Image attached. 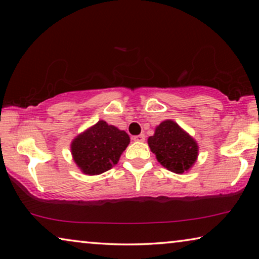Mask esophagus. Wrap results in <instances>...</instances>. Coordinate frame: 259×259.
<instances>
[{
  "label": "esophagus",
  "instance_id": "esophagus-1",
  "mask_svg": "<svg viewBox=\"0 0 259 259\" xmlns=\"http://www.w3.org/2000/svg\"><path fill=\"white\" fill-rule=\"evenodd\" d=\"M133 140L134 141H140V143H143V141H145V134H139V136L133 137Z\"/></svg>",
  "mask_w": 259,
  "mask_h": 259
}]
</instances>
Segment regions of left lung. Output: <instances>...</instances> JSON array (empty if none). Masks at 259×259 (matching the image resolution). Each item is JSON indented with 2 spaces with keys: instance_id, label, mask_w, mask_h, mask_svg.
Instances as JSON below:
<instances>
[{
  "instance_id": "8db88e82",
  "label": "left lung",
  "mask_w": 259,
  "mask_h": 259,
  "mask_svg": "<svg viewBox=\"0 0 259 259\" xmlns=\"http://www.w3.org/2000/svg\"><path fill=\"white\" fill-rule=\"evenodd\" d=\"M148 146L157 160L175 173H184L192 167L198 157L196 140L172 120H165L148 138Z\"/></svg>"
}]
</instances>
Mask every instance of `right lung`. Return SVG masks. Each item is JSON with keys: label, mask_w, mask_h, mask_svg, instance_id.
Returning a JSON list of instances; mask_svg holds the SVG:
<instances>
[{"label": "right lung", "mask_w": 259, "mask_h": 259, "mask_svg": "<svg viewBox=\"0 0 259 259\" xmlns=\"http://www.w3.org/2000/svg\"><path fill=\"white\" fill-rule=\"evenodd\" d=\"M130 144L125 131L100 120L72 141L74 161L84 175L97 176L118 164Z\"/></svg>", "instance_id": "obj_1"}]
</instances>
